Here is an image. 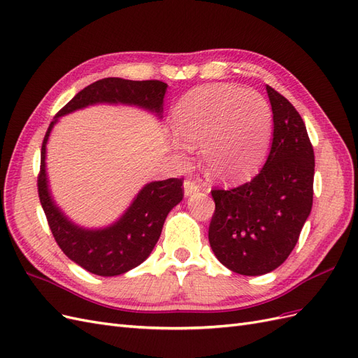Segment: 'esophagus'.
Returning a JSON list of instances; mask_svg holds the SVG:
<instances>
[{
  "label": "esophagus",
  "mask_w": 358,
  "mask_h": 358,
  "mask_svg": "<svg viewBox=\"0 0 358 358\" xmlns=\"http://www.w3.org/2000/svg\"><path fill=\"white\" fill-rule=\"evenodd\" d=\"M200 188H201V185L196 179H187L185 182H183V191H185V196H192V194L199 192Z\"/></svg>",
  "instance_id": "34e87169"
}]
</instances>
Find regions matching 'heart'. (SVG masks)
I'll use <instances>...</instances> for the list:
<instances>
[{
    "label": "heart",
    "instance_id": "heart-1",
    "mask_svg": "<svg viewBox=\"0 0 358 358\" xmlns=\"http://www.w3.org/2000/svg\"><path fill=\"white\" fill-rule=\"evenodd\" d=\"M173 128L189 146H201L204 167L220 180H241L259 166L272 133V110L262 95L224 83L192 90L173 110ZM178 152L188 148L175 142Z\"/></svg>",
    "mask_w": 358,
    "mask_h": 358
}]
</instances>
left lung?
<instances>
[{"label":"left lung","mask_w":358,"mask_h":358,"mask_svg":"<svg viewBox=\"0 0 358 358\" xmlns=\"http://www.w3.org/2000/svg\"><path fill=\"white\" fill-rule=\"evenodd\" d=\"M266 90L273 112L266 164L243 185L210 191L212 251L225 267L246 276L268 273L285 262L313 201L315 155L306 125L284 95L272 86Z\"/></svg>","instance_id":"8db88e82"}]
</instances>
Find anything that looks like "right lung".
Masks as SVG:
<instances>
[{"instance_id": "1", "label": "right lung", "mask_w": 358, "mask_h": 358, "mask_svg": "<svg viewBox=\"0 0 358 358\" xmlns=\"http://www.w3.org/2000/svg\"><path fill=\"white\" fill-rule=\"evenodd\" d=\"M167 83L161 80H125L106 78L83 88L57 113L41 145L37 188L41 208L58 246L71 262L100 276H117L142 264L159 239L169 212L183 199V179L150 182L138 192L125 215L104 230H83L71 224L53 204L46 180V142L57 117L94 103H125L158 115Z\"/></svg>"}]
</instances>
